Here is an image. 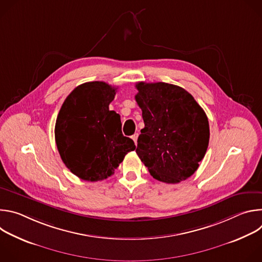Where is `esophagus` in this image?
I'll return each mask as SVG.
<instances>
[{
  "label": "esophagus",
  "instance_id": "1",
  "mask_svg": "<svg viewBox=\"0 0 262 262\" xmlns=\"http://www.w3.org/2000/svg\"><path fill=\"white\" fill-rule=\"evenodd\" d=\"M132 139L134 140L135 144L137 145V140H138V134H135V135H133V136H132Z\"/></svg>",
  "mask_w": 262,
  "mask_h": 262
}]
</instances>
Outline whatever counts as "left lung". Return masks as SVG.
Listing matches in <instances>:
<instances>
[{
  "instance_id": "obj_1",
  "label": "left lung",
  "mask_w": 262,
  "mask_h": 262,
  "mask_svg": "<svg viewBox=\"0 0 262 262\" xmlns=\"http://www.w3.org/2000/svg\"><path fill=\"white\" fill-rule=\"evenodd\" d=\"M135 96L145 127L136 152L151 176L166 183L188 179L199 167L209 142L203 108L183 88L167 84L136 85Z\"/></svg>"
}]
</instances>
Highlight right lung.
<instances>
[{"label": "right lung", "instance_id": "add662e5", "mask_svg": "<svg viewBox=\"0 0 262 262\" xmlns=\"http://www.w3.org/2000/svg\"><path fill=\"white\" fill-rule=\"evenodd\" d=\"M117 88L88 82L64 100L55 126V139L65 166L79 178L97 181L110 177L136 145L121 132L119 114L108 110Z\"/></svg>", "mask_w": 262, "mask_h": 262}]
</instances>
